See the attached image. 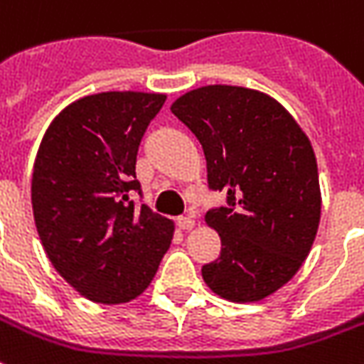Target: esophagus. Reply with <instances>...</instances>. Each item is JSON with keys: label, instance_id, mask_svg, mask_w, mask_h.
Masks as SVG:
<instances>
[{"label": "esophagus", "instance_id": "esophagus-1", "mask_svg": "<svg viewBox=\"0 0 364 364\" xmlns=\"http://www.w3.org/2000/svg\"><path fill=\"white\" fill-rule=\"evenodd\" d=\"M177 225L181 230H193L195 228V218L193 217H179L177 218Z\"/></svg>", "mask_w": 364, "mask_h": 364}]
</instances>
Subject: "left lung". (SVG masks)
Returning a JSON list of instances; mask_svg holds the SVG:
<instances>
[{
  "mask_svg": "<svg viewBox=\"0 0 364 364\" xmlns=\"http://www.w3.org/2000/svg\"><path fill=\"white\" fill-rule=\"evenodd\" d=\"M171 112L200 141L210 189L228 200L205 215L223 242L203 266L205 284L236 304L272 296L301 268L319 228L311 141L278 100L242 86H200Z\"/></svg>",
  "mask_w": 364,
  "mask_h": 364,
  "instance_id": "1",
  "label": "left lung"
}]
</instances>
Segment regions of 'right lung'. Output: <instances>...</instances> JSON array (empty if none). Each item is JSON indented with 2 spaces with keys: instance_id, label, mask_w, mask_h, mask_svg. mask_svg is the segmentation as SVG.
Listing matches in <instances>:
<instances>
[{
  "instance_id": "obj_1",
  "label": "right lung",
  "mask_w": 364,
  "mask_h": 364,
  "mask_svg": "<svg viewBox=\"0 0 364 364\" xmlns=\"http://www.w3.org/2000/svg\"><path fill=\"white\" fill-rule=\"evenodd\" d=\"M165 94L112 90L58 112L41 139L31 179L35 226L55 270L86 299L141 296L171 246L175 225L146 205L136 156Z\"/></svg>"
}]
</instances>
